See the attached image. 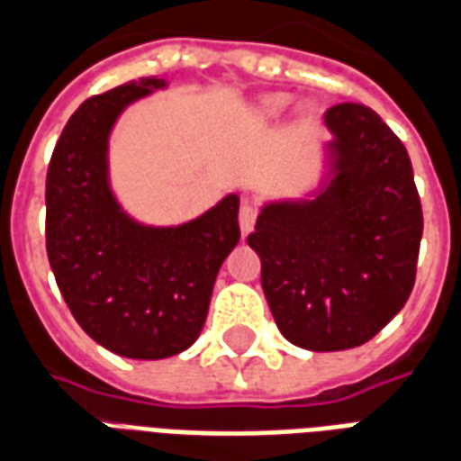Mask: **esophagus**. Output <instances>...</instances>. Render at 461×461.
<instances>
[{"label": "esophagus", "mask_w": 461, "mask_h": 461, "mask_svg": "<svg viewBox=\"0 0 461 461\" xmlns=\"http://www.w3.org/2000/svg\"><path fill=\"white\" fill-rule=\"evenodd\" d=\"M254 224H257V207L249 204V202H244L240 210V230L241 234H249L254 230Z\"/></svg>", "instance_id": "1"}]
</instances>
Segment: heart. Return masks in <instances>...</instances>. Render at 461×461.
<instances>
[{
    "label": "heart",
    "mask_w": 461,
    "mask_h": 461,
    "mask_svg": "<svg viewBox=\"0 0 461 461\" xmlns=\"http://www.w3.org/2000/svg\"><path fill=\"white\" fill-rule=\"evenodd\" d=\"M291 105V98L286 94H274L267 95L264 101H261V111L267 115H281L286 108Z\"/></svg>",
    "instance_id": "obj_1"
}]
</instances>
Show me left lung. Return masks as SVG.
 I'll return each mask as SVG.
<instances>
[{"label": "left lung", "instance_id": "obj_1", "mask_svg": "<svg viewBox=\"0 0 461 461\" xmlns=\"http://www.w3.org/2000/svg\"><path fill=\"white\" fill-rule=\"evenodd\" d=\"M326 180L303 200L267 202L247 241L281 336L329 353L363 346L415 286L422 207L405 145L360 104L326 111Z\"/></svg>", "mask_w": 461, "mask_h": 461}]
</instances>
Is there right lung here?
<instances>
[{
    "instance_id": "1",
    "label": "right lung",
    "mask_w": 461,
    "mask_h": 461,
    "mask_svg": "<svg viewBox=\"0 0 461 461\" xmlns=\"http://www.w3.org/2000/svg\"><path fill=\"white\" fill-rule=\"evenodd\" d=\"M148 76L78 105L46 172V254L78 326L111 353L160 360L200 336L221 261L240 241V194L197 220L152 227L111 190L108 138L135 101L165 88Z\"/></svg>"
}]
</instances>
